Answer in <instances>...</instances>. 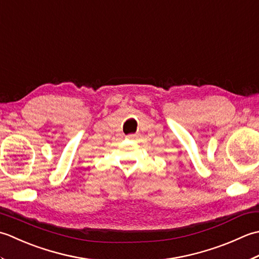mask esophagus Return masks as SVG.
Here are the masks:
<instances>
[{
	"label": "esophagus",
	"instance_id": "esophagus-1",
	"mask_svg": "<svg viewBox=\"0 0 259 259\" xmlns=\"http://www.w3.org/2000/svg\"><path fill=\"white\" fill-rule=\"evenodd\" d=\"M127 137H128V139H133V137H134V135H128Z\"/></svg>",
	"mask_w": 259,
	"mask_h": 259
}]
</instances>
